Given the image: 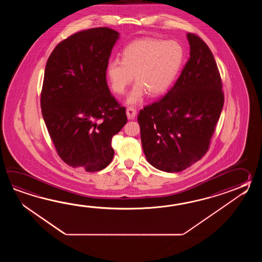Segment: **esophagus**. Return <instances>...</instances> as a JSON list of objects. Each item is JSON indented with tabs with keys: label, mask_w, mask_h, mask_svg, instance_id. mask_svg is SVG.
I'll return each instance as SVG.
<instances>
[{
	"label": "esophagus",
	"mask_w": 262,
	"mask_h": 262,
	"mask_svg": "<svg viewBox=\"0 0 262 262\" xmlns=\"http://www.w3.org/2000/svg\"><path fill=\"white\" fill-rule=\"evenodd\" d=\"M126 115L129 120H132L134 118L136 117L137 115V111L134 108L133 106H129L126 110Z\"/></svg>",
	"instance_id": "esophagus-1"
}]
</instances>
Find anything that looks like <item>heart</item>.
Masks as SVG:
<instances>
[{
	"instance_id": "b5f03b06",
	"label": "heart",
	"mask_w": 262,
	"mask_h": 262,
	"mask_svg": "<svg viewBox=\"0 0 262 262\" xmlns=\"http://www.w3.org/2000/svg\"><path fill=\"white\" fill-rule=\"evenodd\" d=\"M183 61L184 50L177 42L145 37L135 40L124 48L122 61L113 59L107 62L106 77L112 91L123 95L135 75L138 84L130 93L127 102L138 104L146 93L156 97L167 92Z\"/></svg>"
}]
</instances>
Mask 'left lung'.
<instances>
[{"label":"left lung","mask_w":262,"mask_h":262,"mask_svg":"<svg viewBox=\"0 0 262 262\" xmlns=\"http://www.w3.org/2000/svg\"><path fill=\"white\" fill-rule=\"evenodd\" d=\"M190 58L172 88L138 116L147 161L180 172L205 156L224 105L222 80L206 43L187 34Z\"/></svg>","instance_id":"obj_1"}]
</instances>
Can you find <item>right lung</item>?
<instances>
[{
  "label": "right lung",
  "instance_id": "obj_1",
  "mask_svg": "<svg viewBox=\"0 0 262 262\" xmlns=\"http://www.w3.org/2000/svg\"><path fill=\"white\" fill-rule=\"evenodd\" d=\"M118 38L106 27L78 32L56 46L45 68L40 104L50 139L62 161L89 172L111 164L112 137L127 122L106 83Z\"/></svg>",
  "mask_w": 262,
  "mask_h": 262
}]
</instances>
